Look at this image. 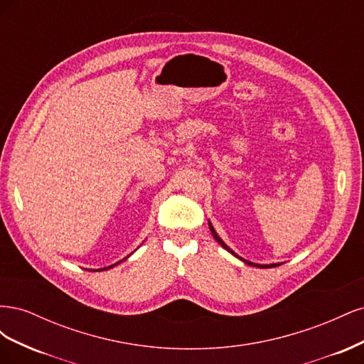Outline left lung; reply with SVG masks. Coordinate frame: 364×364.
Returning <instances> with one entry per match:
<instances>
[{"mask_svg":"<svg viewBox=\"0 0 364 364\" xmlns=\"http://www.w3.org/2000/svg\"><path fill=\"white\" fill-rule=\"evenodd\" d=\"M208 225H209V230H211V234H213V237L215 238V241H217V243L220 245V246H222V247H225L228 252H230V253H232V255L234 257H237L238 259H241V261H243V262H246V264H249V266H255V267H259V269H272V267H278V266H281V264L279 262H274V264H255V262H250V261H247V259H245V258H241V257H238L237 255V253L232 250V249H230L229 246H226L225 245V241L222 240V238H220L218 235H217V232H215V229L213 228V225H211V222H208Z\"/></svg>","mask_w":364,"mask_h":364,"instance_id":"1","label":"left lung"}]
</instances>
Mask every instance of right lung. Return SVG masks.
Wrapping results in <instances>:
<instances>
[{
	"mask_svg": "<svg viewBox=\"0 0 364 364\" xmlns=\"http://www.w3.org/2000/svg\"><path fill=\"white\" fill-rule=\"evenodd\" d=\"M126 258H127V257H126ZM126 258H124V259H126ZM121 261H123V259H121ZM121 261H118V262H115V264H112V266H109V267H103V269H98V270H92V272H102V270H107V269H112V267H114V266H117V264H119V262H121Z\"/></svg>",
	"mask_w": 364,
	"mask_h": 364,
	"instance_id": "obj_1",
	"label": "right lung"
}]
</instances>
